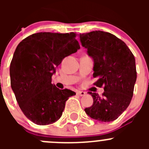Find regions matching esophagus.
<instances>
[{"label":"esophagus","mask_w":149,"mask_h":149,"mask_svg":"<svg viewBox=\"0 0 149 149\" xmlns=\"http://www.w3.org/2000/svg\"><path fill=\"white\" fill-rule=\"evenodd\" d=\"M76 94H77L78 96H80V97H83L86 94V92H84V91H76Z\"/></svg>","instance_id":"34e87169"}]
</instances>
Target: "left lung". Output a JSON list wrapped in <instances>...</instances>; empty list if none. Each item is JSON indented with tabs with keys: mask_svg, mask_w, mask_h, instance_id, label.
I'll return each mask as SVG.
<instances>
[{
	"mask_svg": "<svg viewBox=\"0 0 149 149\" xmlns=\"http://www.w3.org/2000/svg\"><path fill=\"white\" fill-rule=\"evenodd\" d=\"M82 46L94 61V85L104 87L102 97L88 92L93 97L86 113L100 122L116 120L130 104L137 78L136 60L125 43L116 36L103 31L79 34Z\"/></svg>",
	"mask_w": 149,
	"mask_h": 149,
	"instance_id": "1",
	"label": "left lung"
}]
</instances>
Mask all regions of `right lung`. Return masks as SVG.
Returning <instances> with one entry per match:
<instances>
[{
    "label": "right lung",
    "mask_w": 149,
    "mask_h": 149,
    "mask_svg": "<svg viewBox=\"0 0 149 149\" xmlns=\"http://www.w3.org/2000/svg\"><path fill=\"white\" fill-rule=\"evenodd\" d=\"M76 37L73 32H39L16 48L10 65V86L19 107L35 124L46 125L59 120L65 102L76 94L51 83L63 58L80 49Z\"/></svg>",
    "instance_id": "right-lung-1"
}]
</instances>
